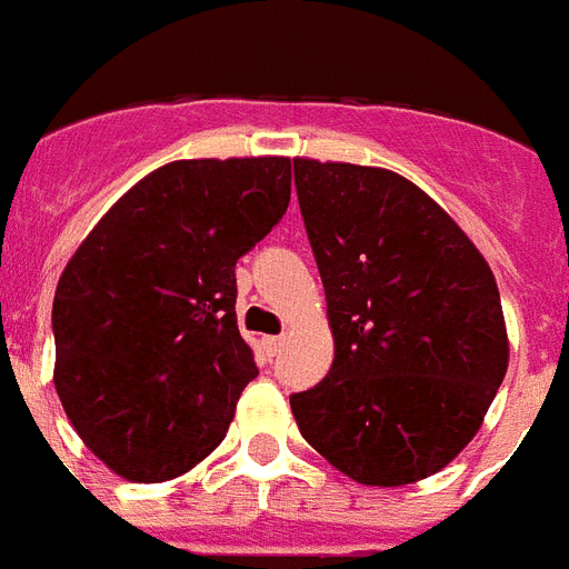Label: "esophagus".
Here are the masks:
<instances>
[{
  "label": "esophagus",
  "instance_id": "esophagus-1",
  "mask_svg": "<svg viewBox=\"0 0 569 569\" xmlns=\"http://www.w3.org/2000/svg\"><path fill=\"white\" fill-rule=\"evenodd\" d=\"M261 347H263V352H267V356H279L281 352V347H284V338H281V335H272V338H263L261 340Z\"/></svg>",
  "mask_w": 569,
  "mask_h": 569
}]
</instances>
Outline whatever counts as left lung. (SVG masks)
<instances>
[{
    "label": "left lung",
    "mask_w": 569,
    "mask_h": 569,
    "mask_svg": "<svg viewBox=\"0 0 569 569\" xmlns=\"http://www.w3.org/2000/svg\"><path fill=\"white\" fill-rule=\"evenodd\" d=\"M293 179L335 335L326 379L290 397L299 431L361 485L426 479L470 443L506 379L497 279L397 172L293 158Z\"/></svg>",
    "instance_id": "left-lung-1"
}]
</instances>
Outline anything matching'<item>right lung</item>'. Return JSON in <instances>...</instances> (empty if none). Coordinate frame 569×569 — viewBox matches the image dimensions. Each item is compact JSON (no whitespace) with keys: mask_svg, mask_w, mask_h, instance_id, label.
I'll list each match as a JSON object with an SVG mask.
<instances>
[{"mask_svg":"<svg viewBox=\"0 0 569 569\" xmlns=\"http://www.w3.org/2000/svg\"><path fill=\"white\" fill-rule=\"evenodd\" d=\"M288 202L290 158L172 161L104 213L63 267L54 390L122 479H176L226 438L258 376L234 313V263Z\"/></svg>","mask_w":569,"mask_h":569,"instance_id":"1","label":"right lung"}]
</instances>
